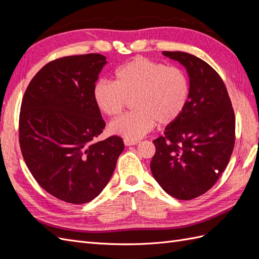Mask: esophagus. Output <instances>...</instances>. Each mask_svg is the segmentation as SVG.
Here are the masks:
<instances>
[{"label": "esophagus", "instance_id": "esophagus-1", "mask_svg": "<svg viewBox=\"0 0 259 259\" xmlns=\"http://www.w3.org/2000/svg\"><path fill=\"white\" fill-rule=\"evenodd\" d=\"M139 142L138 140H130V139H124V145L125 146H134L137 145Z\"/></svg>", "mask_w": 259, "mask_h": 259}]
</instances>
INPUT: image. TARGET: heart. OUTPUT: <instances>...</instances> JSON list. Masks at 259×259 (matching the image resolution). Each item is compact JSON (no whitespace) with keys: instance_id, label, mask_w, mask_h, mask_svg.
I'll return each mask as SVG.
<instances>
[{"instance_id":"obj_1","label":"heart","mask_w":259,"mask_h":259,"mask_svg":"<svg viewBox=\"0 0 259 259\" xmlns=\"http://www.w3.org/2000/svg\"><path fill=\"white\" fill-rule=\"evenodd\" d=\"M190 86L183 70L162 62L136 57L115 71V82L101 80L94 88V99L108 116L119 115L133 100L135 110L109 125L114 135L137 140L155 125L166 126L182 115Z\"/></svg>"}]
</instances>
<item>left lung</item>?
Listing matches in <instances>:
<instances>
[{"instance_id": "1", "label": "left lung", "mask_w": 259, "mask_h": 259, "mask_svg": "<svg viewBox=\"0 0 259 259\" xmlns=\"http://www.w3.org/2000/svg\"><path fill=\"white\" fill-rule=\"evenodd\" d=\"M189 75L190 94L182 115L153 140L151 173L178 200L198 198L228 165L236 142V119L226 85L207 62L184 52H163Z\"/></svg>"}]
</instances>
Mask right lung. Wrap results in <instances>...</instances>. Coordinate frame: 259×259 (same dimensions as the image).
<instances>
[{
  "instance_id": "1",
  "label": "right lung",
  "mask_w": 259,
  "mask_h": 259,
  "mask_svg": "<svg viewBox=\"0 0 259 259\" xmlns=\"http://www.w3.org/2000/svg\"><path fill=\"white\" fill-rule=\"evenodd\" d=\"M106 64L100 54L53 60L33 76L22 98L23 160L45 191L72 204L99 195L124 150L119 136L95 142L106 123L94 88Z\"/></svg>"
}]
</instances>
